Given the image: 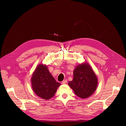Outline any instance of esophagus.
I'll return each mask as SVG.
<instances>
[{
	"label": "esophagus",
	"instance_id": "esophagus-1",
	"mask_svg": "<svg viewBox=\"0 0 126 126\" xmlns=\"http://www.w3.org/2000/svg\"><path fill=\"white\" fill-rule=\"evenodd\" d=\"M67 82V80H63L62 82V83L63 85H64V84H66V83Z\"/></svg>",
	"mask_w": 126,
	"mask_h": 126
}]
</instances>
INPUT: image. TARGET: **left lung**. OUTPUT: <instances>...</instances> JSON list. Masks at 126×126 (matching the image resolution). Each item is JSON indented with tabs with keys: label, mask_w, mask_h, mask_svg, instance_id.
Returning a JSON list of instances; mask_svg holds the SVG:
<instances>
[{
	"label": "left lung",
	"mask_w": 126,
	"mask_h": 126,
	"mask_svg": "<svg viewBox=\"0 0 126 126\" xmlns=\"http://www.w3.org/2000/svg\"><path fill=\"white\" fill-rule=\"evenodd\" d=\"M68 85L78 97L87 98L97 89L98 78L92 67L88 63L85 62L76 67L73 79L68 82Z\"/></svg>",
	"instance_id": "left-lung-1"
}]
</instances>
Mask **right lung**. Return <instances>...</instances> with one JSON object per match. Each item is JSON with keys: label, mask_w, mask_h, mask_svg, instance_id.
<instances>
[{"label": "right lung", "mask_w": 126, "mask_h": 126, "mask_svg": "<svg viewBox=\"0 0 126 126\" xmlns=\"http://www.w3.org/2000/svg\"><path fill=\"white\" fill-rule=\"evenodd\" d=\"M33 91L38 96L45 100L54 97L60 86L49 72L46 64L39 63L33 71L31 79Z\"/></svg>", "instance_id": "add662e5"}]
</instances>
